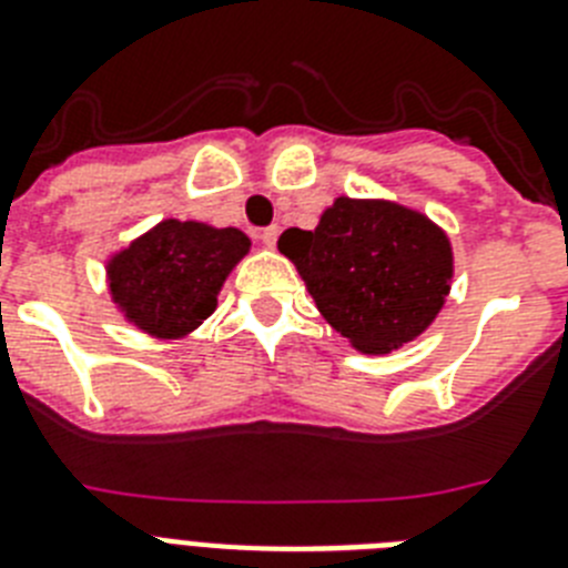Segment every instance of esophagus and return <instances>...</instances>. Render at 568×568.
I'll return each instance as SVG.
<instances>
[{
    "mask_svg": "<svg viewBox=\"0 0 568 568\" xmlns=\"http://www.w3.org/2000/svg\"><path fill=\"white\" fill-rule=\"evenodd\" d=\"M276 236H280V227H265V231L260 233V242L265 247H274L276 245Z\"/></svg>",
    "mask_w": 568,
    "mask_h": 568,
    "instance_id": "obj_1",
    "label": "esophagus"
}]
</instances>
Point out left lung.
Segmentation results:
<instances>
[{
    "mask_svg": "<svg viewBox=\"0 0 568 568\" xmlns=\"http://www.w3.org/2000/svg\"><path fill=\"white\" fill-rule=\"evenodd\" d=\"M314 306L352 349L389 355L422 337L445 308L454 245L427 213L389 199L337 195L314 231L276 242Z\"/></svg>",
    "mask_w": 568,
    "mask_h": 568,
    "instance_id": "obj_1",
    "label": "left lung"
}]
</instances>
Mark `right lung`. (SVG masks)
<instances>
[{
	"label": "right lung",
	"instance_id": "obj_1",
	"mask_svg": "<svg viewBox=\"0 0 568 568\" xmlns=\"http://www.w3.org/2000/svg\"><path fill=\"white\" fill-rule=\"evenodd\" d=\"M251 251L240 227L161 219L106 260L114 308L155 341H181L216 312L219 292Z\"/></svg>",
	"mask_w": 568,
	"mask_h": 568
}]
</instances>
